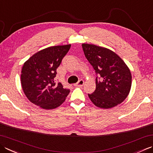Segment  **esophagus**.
I'll list each match as a JSON object with an SVG mask.
<instances>
[{
  "label": "esophagus",
  "mask_w": 153,
  "mask_h": 153,
  "mask_svg": "<svg viewBox=\"0 0 153 153\" xmlns=\"http://www.w3.org/2000/svg\"><path fill=\"white\" fill-rule=\"evenodd\" d=\"M83 84H84V81H83V79H80L78 82L76 83V84H75V85L76 86H82V85H83Z\"/></svg>",
  "instance_id": "obj_1"
}]
</instances>
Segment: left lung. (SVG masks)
Here are the masks:
<instances>
[{
  "label": "left lung",
  "instance_id": "obj_1",
  "mask_svg": "<svg viewBox=\"0 0 153 153\" xmlns=\"http://www.w3.org/2000/svg\"><path fill=\"white\" fill-rule=\"evenodd\" d=\"M87 59L97 74L96 88L88 94L92 103L102 109L121 103L128 96L132 76L126 64L109 49L94 44H82Z\"/></svg>",
  "mask_w": 153,
  "mask_h": 153
}]
</instances>
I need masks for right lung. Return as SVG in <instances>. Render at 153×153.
I'll use <instances>...</instances> for the list:
<instances>
[{
    "label": "right lung",
    "mask_w": 153,
    "mask_h": 153,
    "mask_svg": "<svg viewBox=\"0 0 153 153\" xmlns=\"http://www.w3.org/2000/svg\"><path fill=\"white\" fill-rule=\"evenodd\" d=\"M71 44L56 46L39 51L23 65L21 85L29 101L44 109H53L64 102L70 89L55 82L56 70Z\"/></svg>",
    "instance_id": "add662e5"
}]
</instances>
